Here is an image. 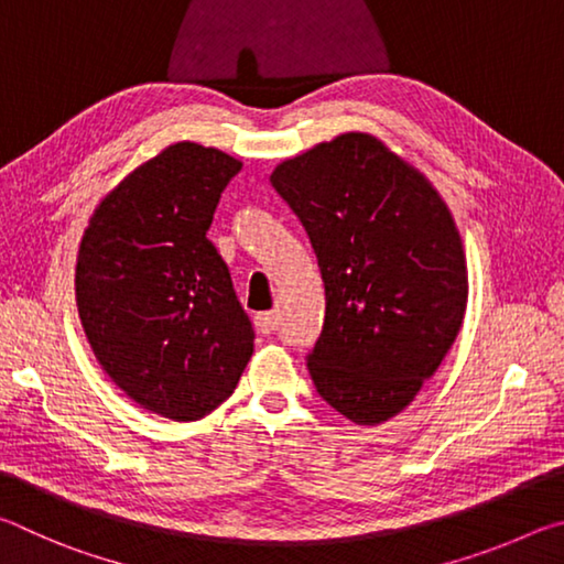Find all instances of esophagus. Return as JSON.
<instances>
[{"label": "esophagus", "mask_w": 564, "mask_h": 564, "mask_svg": "<svg viewBox=\"0 0 564 564\" xmlns=\"http://www.w3.org/2000/svg\"><path fill=\"white\" fill-rule=\"evenodd\" d=\"M256 330L263 333V336L273 333L275 330V313H259V316H256Z\"/></svg>", "instance_id": "1"}]
</instances>
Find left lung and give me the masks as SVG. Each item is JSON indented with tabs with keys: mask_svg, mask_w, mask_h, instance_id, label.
<instances>
[{
	"mask_svg": "<svg viewBox=\"0 0 564 564\" xmlns=\"http://www.w3.org/2000/svg\"><path fill=\"white\" fill-rule=\"evenodd\" d=\"M279 196L311 238L326 318L308 352L318 395L358 425L400 413L463 326L467 269L443 198L368 133L283 161Z\"/></svg>",
	"mask_w": 564,
	"mask_h": 564,
	"instance_id": "8db88e82",
	"label": "left lung"
}]
</instances>
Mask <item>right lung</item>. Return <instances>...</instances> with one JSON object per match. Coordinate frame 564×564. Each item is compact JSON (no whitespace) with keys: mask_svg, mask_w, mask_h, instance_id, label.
Wrapping results in <instances>:
<instances>
[{"mask_svg":"<svg viewBox=\"0 0 564 564\" xmlns=\"http://www.w3.org/2000/svg\"><path fill=\"white\" fill-rule=\"evenodd\" d=\"M238 171L224 151L169 147L104 198L79 246L76 305L94 356L176 423L221 405L253 352V323L206 238Z\"/></svg>","mask_w":564,"mask_h":564,"instance_id":"right-lung-1","label":"right lung"}]
</instances>
